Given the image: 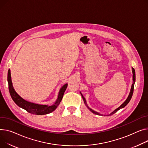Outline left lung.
<instances>
[{"label":"left lung","mask_w":148,"mask_h":148,"mask_svg":"<svg viewBox=\"0 0 148 148\" xmlns=\"http://www.w3.org/2000/svg\"><path fill=\"white\" fill-rule=\"evenodd\" d=\"M132 73H133V84H132V87H131V89H130V93H129V96H128V97H127V98L126 99V100L119 107V108H117L116 109H115L114 111H113L112 112H111L110 114H108V115H106V116H110V115H112V114H115V112H116L118 111L119 110H120V109H121V108H124L128 103H129V102H130V101L131 100V99H132V96H133V90H134V83H135V81H136V74H135V70H134V69L132 67ZM80 93H81V95H82V97H83V101H84V104H85V105L87 106V108H88V110H89L92 113H93V114H96V115H103V114H100V113H99V112H96V111H95L94 110H93L92 109H91L90 108H89L88 107V106L87 105V102H86V99H85V98H84V97L83 96V95L82 94V93L80 92Z\"/></svg>","instance_id":"left-lung-1"}]
</instances>
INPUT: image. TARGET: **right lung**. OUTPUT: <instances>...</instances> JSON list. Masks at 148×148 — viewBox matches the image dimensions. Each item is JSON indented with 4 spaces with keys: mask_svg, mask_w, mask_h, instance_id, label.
<instances>
[{
    "mask_svg": "<svg viewBox=\"0 0 148 148\" xmlns=\"http://www.w3.org/2000/svg\"><path fill=\"white\" fill-rule=\"evenodd\" d=\"M8 82L9 85V93L14 102L18 106L23 108V109L26 110L29 113L36 115H45L54 111L61 102L63 95L68 86V84L66 83L61 87L60 91H59L57 99L52 105L49 106L48 105H41L29 102L24 99L23 98L19 96L15 92L13 87L11 80V70H9L8 73Z\"/></svg>",
    "mask_w": 148,
    "mask_h": 148,
    "instance_id": "1",
    "label": "right lung"
}]
</instances>
